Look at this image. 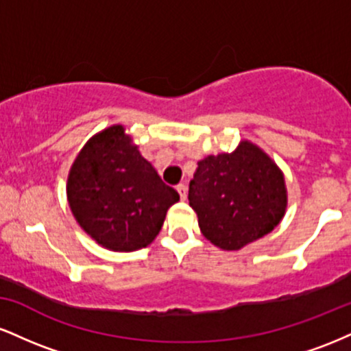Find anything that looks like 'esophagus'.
Returning <instances> with one entry per match:
<instances>
[{"label": "esophagus", "instance_id": "1", "mask_svg": "<svg viewBox=\"0 0 351 351\" xmlns=\"http://www.w3.org/2000/svg\"><path fill=\"white\" fill-rule=\"evenodd\" d=\"M176 191H178V195H180V198L181 199H186V196H188V191H186V186H184V184H178V186H176Z\"/></svg>", "mask_w": 351, "mask_h": 351}]
</instances>
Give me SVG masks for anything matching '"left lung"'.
Returning a JSON list of instances; mask_svg holds the SVG:
<instances>
[{"label": "left lung", "mask_w": 351, "mask_h": 351, "mask_svg": "<svg viewBox=\"0 0 351 351\" xmlns=\"http://www.w3.org/2000/svg\"><path fill=\"white\" fill-rule=\"evenodd\" d=\"M188 199L209 243L239 251L280 223L287 186L271 156L256 143L241 140L234 152L199 160Z\"/></svg>", "instance_id": "obj_1"}]
</instances>
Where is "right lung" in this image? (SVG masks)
I'll list each match as a JSON object with an SVG mask.
<instances>
[{"label": "right lung", "mask_w": 351, "mask_h": 351, "mask_svg": "<svg viewBox=\"0 0 351 351\" xmlns=\"http://www.w3.org/2000/svg\"><path fill=\"white\" fill-rule=\"evenodd\" d=\"M66 191L79 226L114 252L152 244L167 211L180 201L120 123L87 140L72 163Z\"/></svg>", "instance_id": "obj_1"}]
</instances>
